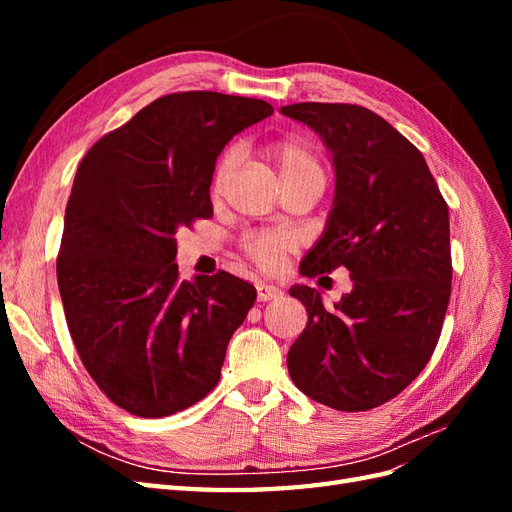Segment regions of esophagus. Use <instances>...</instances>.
I'll use <instances>...</instances> for the list:
<instances>
[{
  "mask_svg": "<svg viewBox=\"0 0 512 512\" xmlns=\"http://www.w3.org/2000/svg\"><path fill=\"white\" fill-rule=\"evenodd\" d=\"M256 294H258V301H273V299L280 297L282 290L277 288V286H273V284L260 282V284L256 286Z\"/></svg>",
  "mask_w": 512,
  "mask_h": 512,
  "instance_id": "1",
  "label": "esophagus"
}]
</instances>
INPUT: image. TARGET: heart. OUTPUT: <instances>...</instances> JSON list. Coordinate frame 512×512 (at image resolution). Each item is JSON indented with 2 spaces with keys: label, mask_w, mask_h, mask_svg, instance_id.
I'll list each match as a JSON object with an SVG mask.
<instances>
[{
  "label": "heart",
  "mask_w": 512,
  "mask_h": 512,
  "mask_svg": "<svg viewBox=\"0 0 512 512\" xmlns=\"http://www.w3.org/2000/svg\"><path fill=\"white\" fill-rule=\"evenodd\" d=\"M267 156L275 164L277 173H280L284 185L288 183H301V181H320L324 185V166L318 160L305 141L297 136L280 138L267 147ZM237 164V151L230 149L224 153V158L215 170V192L224 188L226 179L230 177L232 168ZM292 237L288 232L280 230H267V232H252L245 239V250L260 267L275 269L280 267L284 254L292 247Z\"/></svg>",
  "instance_id": "1"
}]
</instances>
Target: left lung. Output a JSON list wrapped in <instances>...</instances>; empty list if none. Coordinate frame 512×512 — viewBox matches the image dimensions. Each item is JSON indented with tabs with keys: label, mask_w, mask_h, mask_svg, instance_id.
<instances>
[{
	"label": "left lung",
	"mask_w": 512,
	"mask_h": 512,
	"mask_svg": "<svg viewBox=\"0 0 512 512\" xmlns=\"http://www.w3.org/2000/svg\"><path fill=\"white\" fill-rule=\"evenodd\" d=\"M280 113L322 138L335 170L327 224L299 271L352 277L333 309L316 288L288 290L309 316L288 374L318 404L371 410L404 391L438 344L453 280L448 207L423 153L369 108L301 102Z\"/></svg>",
	"instance_id": "8db88e82"
}]
</instances>
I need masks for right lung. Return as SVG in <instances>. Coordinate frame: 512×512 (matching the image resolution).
I'll list each match as a JSON object with an SVG mask.
<instances>
[{
    "mask_svg": "<svg viewBox=\"0 0 512 512\" xmlns=\"http://www.w3.org/2000/svg\"><path fill=\"white\" fill-rule=\"evenodd\" d=\"M269 115L265 100L170 94L102 136L76 170L59 294L89 376L130 414L181 412L220 380L256 288L226 271L181 282L175 235L213 215L215 160Z\"/></svg>",
    "mask_w": 512,
    "mask_h": 512,
    "instance_id": "obj_1",
    "label": "right lung"
}]
</instances>
